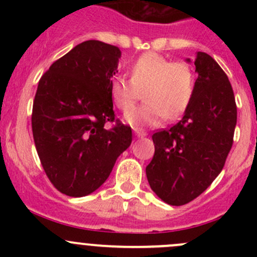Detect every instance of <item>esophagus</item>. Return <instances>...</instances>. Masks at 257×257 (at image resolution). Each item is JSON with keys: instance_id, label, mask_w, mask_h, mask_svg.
Masks as SVG:
<instances>
[{"instance_id": "obj_1", "label": "esophagus", "mask_w": 257, "mask_h": 257, "mask_svg": "<svg viewBox=\"0 0 257 257\" xmlns=\"http://www.w3.org/2000/svg\"><path fill=\"white\" fill-rule=\"evenodd\" d=\"M134 134H136L137 137H139V138H142V137H145V136H147V132L143 131V129L134 128Z\"/></svg>"}]
</instances>
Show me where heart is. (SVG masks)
I'll list each match as a JSON object with an SVG mask.
<instances>
[{
    "instance_id": "1",
    "label": "heart",
    "mask_w": 257,
    "mask_h": 257,
    "mask_svg": "<svg viewBox=\"0 0 257 257\" xmlns=\"http://www.w3.org/2000/svg\"><path fill=\"white\" fill-rule=\"evenodd\" d=\"M128 71L131 79L115 77L109 92L114 105L126 112L144 89V104L126 113L129 124L157 125L164 118L175 119L188 109L195 90V74L189 63L147 52L133 61Z\"/></svg>"
}]
</instances>
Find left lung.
<instances>
[{"mask_svg":"<svg viewBox=\"0 0 257 257\" xmlns=\"http://www.w3.org/2000/svg\"><path fill=\"white\" fill-rule=\"evenodd\" d=\"M194 64L193 99L180 121L153 134L155 153L145 169L152 190L174 206L198 198L220 174L237 119L234 90L221 67L204 52Z\"/></svg>","mask_w":257,"mask_h":257,"instance_id":"obj_1","label":"left lung"}]
</instances>
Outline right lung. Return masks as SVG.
Instances as JSON below:
<instances>
[{
  "label": "right lung",
  "mask_w": 257,
  "mask_h": 257,
  "mask_svg": "<svg viewBox=\"0 0 257 257\" xmlns=\"http://www.w3.org/2000/svg\"><path fill=\"white\" fill-rule=\"evenodd\" d=\"M120 49L90 40L52 63L41 77L32 108V132L41 164L62 194L97 190L132 143V128L115 119L110 78ZM116 121L110 130L105 123Z\"/></svg>",
  "instance_id": "add662e5"
}]
</instances>
